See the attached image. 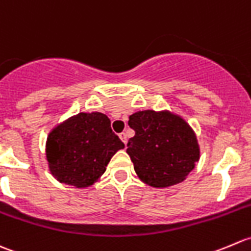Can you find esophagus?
Listing matches in <instances>:
<instances>
[{
    "label": "esophagus",
    "mask_w": 251,
    "mask_h": 251,
    "mask_svg": "<svg viewBox=\"0 0 251 251\" xmlns=\"http://www.w3.org/2000/svg\"><path fill=\"white\" fill-rule=\"evenodd\" d=\"M120 138H121V140H122L123 143H125V145H126V133H121L120 134Z\"/></svg>",
    "instance_id": "34e87169"
}]
</instances>
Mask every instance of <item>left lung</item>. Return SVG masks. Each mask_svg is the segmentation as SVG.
<instances>
[{"instance_id": "8db88e82", "label": "left lung", "mask_w": 251, "mask_h": 251, "mask_svg": "<svg viewBox=\"0 0 251 251\" xmlns=\"http://www.w3.org/2000/svg\"><path fill=\"white\" fill-rule=\"evenodd\" d=\"M135 135L126 152L138 177L155 188L183 182L199 161L197 135L182 117L168 111H139L129 117Z\"/></svg>"}]
</instances>
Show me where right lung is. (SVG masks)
<instances>
[{"mask_svg":"<svg viewBox=\"0 0 251 251\" xmlns=\"http://www.w3.org/2000/svg\"><path fill=\"white\" fill-rule=\"evenodd\" d=\"M125 144L103 113H78L49 134L46 157L58 182L86 188L98 182L111 157Z\"/></svg>","mask_w":251,"mask_h":251,"instance_id":"1","label":"right lung"}]
</instances>
